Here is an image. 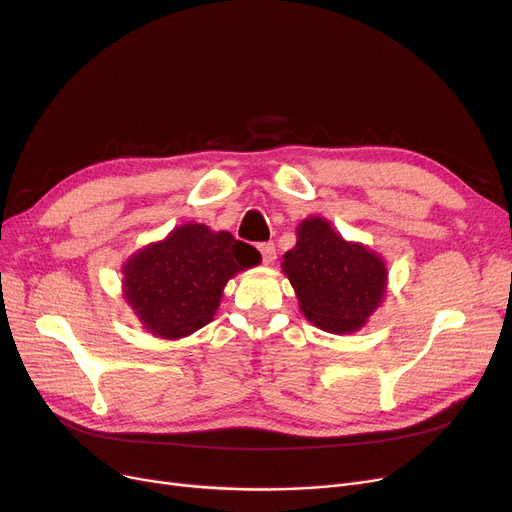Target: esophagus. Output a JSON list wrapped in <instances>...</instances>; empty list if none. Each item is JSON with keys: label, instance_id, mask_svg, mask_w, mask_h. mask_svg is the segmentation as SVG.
I'll use <instances>...</instances> for the list:
<instances>
[{"label": "esophagus", "instance_id": "1", "mask_svg": "<svg viewBox=\"0 0 512 512\" xmlns=\"http://www.w3.org/2000/svg\"><path fill=\"white\" fill-rule=\"evenodd\" d=\"M259 251H261V257H263V263H265V265H272V263L276 261V247H274V242H261Z\"/></svg>", "mask_w": 512, "mask_h": 512}]
</instances>
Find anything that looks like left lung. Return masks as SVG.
Segmentation results:
<instances>
[{
	"label": "left lung",
	"instance_id": "1",
	"mask_svg": "<svg viewBox=\"0 0 512 512\" xmlns=\"http://www.w3.org/2000/svg\"><path fill=\"white\" fill-rule=\"evenodd\" d=\"M282 270L297 292L303 315L319 330L351 334L380 307L388 284L384 259L348 242L324 218L297 228V245L284 253Z\"/></svg>",
	"mask_w": 512,
	"mask_h": 512
}]
</instances>
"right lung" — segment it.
<instances>
[{
	"label": "right lung",
	"mask_w": 512,
	"mask_h": 512,
	"mask_svg": "<svg viewBox=\"0 0 512 512\" xmlns=\"http://www.w3.org/2000/svg\"><path fill=\"white\" fill-rule=\"evenodd\" d=\"M259 261L230 232L182 224L124 263V299L153 336L184 338L213 319L228 280Z\"/></svg>",
	"instance_id": "right-lung-1"
}]
</instances>
